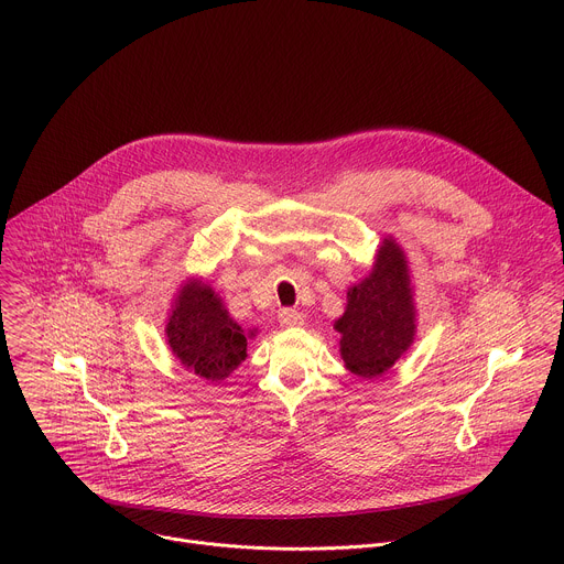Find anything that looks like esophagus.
<instances>
[{"mask_svg": "<svg viewBox=\"0 0 564 564\" xmlns=\"http://www.w3.org/2000/svg\"><path fill=\"white\" fill-rule=\"evenodd\" d=\"M279 323L283 327H299V325H303V314H299L296 310L285 307V310L279 312Z\"/></svg>", "mask_w": 564, "mask_h": 564, "instance_id": "esophagus-1", "label": "esophagus"}]
</instances>
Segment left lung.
<instances>
[{"instance_id":"8db88e82","label":"left lung","mask_w":564,"mask_h":564,"mask_svg":"<svg viewBox=\"0 0 564 564\" xmlns=\"http://www.w3.org/2000/svg\"><path fill=\"white\" fill-rule=\"evenodd\" d=\"M334 329L345 367L360 379H379L412 347L416 303L410 265L394 237H386L365 279L347 288V305Z\"/></svg>"}]
</instances>
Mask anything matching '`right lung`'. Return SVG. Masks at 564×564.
Returning a JSON list of instances; mask_svg holds the SVG:
<instances>
[{"mask_svg": "<svg viewBox=\"0 0 564 564\" xmlns=\"http://www.w3.org/2000/svg\"><path fill=\"white\" fill-rule=\"evenodd\" d=\"M252 336L257 329L246 332L206 281L181 283L165 321V340L185 369L219 383L246 360Z\"/></svg>", "mask_w": 564, "mask_h": 564, "instance_id": "right-lung-1", "label": "right lung"}]
</instances>
